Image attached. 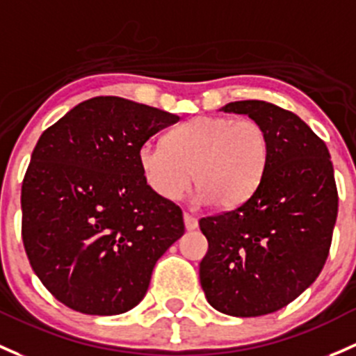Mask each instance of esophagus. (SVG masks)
Segmentation results:
<instances>
[{
  "mask_svg": "<svg viewBox=\"0 0 356 356\" xmlns=\"http://www.w3.org/2000/svg\"><path fill=\"white\" fill-rule=\"evenodd\" d=\"M184 225L188 230H194V228H197V218L191 213H184Z\"/></svg>",
  "mask_w": 356,
  "mask_h": 356,
  "instance_id": "1",
  "label": "esophagus"
}]
</instances>
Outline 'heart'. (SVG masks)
I'll return each instance as SVG.
<instances>
[{
    "mask_svg": "<svg viewBox=\"0 0 356 356\" xmlns=\"http://www.w3.org/2000/svg\"><path fill=\"white\" fill-rule=\"evenodd\" d=\"M271 156L266 128L254 119L200 115L167 134L163 145L145 143L138 163L145 182L162 200L175 201L193 182L194 200L232 209L263 182Z\"/></svg>",
    "mask_w": 356,
    "mask_h": 356,
    "instance_id": "obj_1",
    "label": "heart"
}]
</instances>
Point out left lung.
<instances>
[{"instance_id": "obj_1", "label": "left lung", "mask_w": 356, "mask_h": 356, "mask_svg": "<svg viewBox=\"0 0 356 356\" xmlns=\"http://www.w3.org/2000/svg\"><path fill=\"white\" fill-rule=\"evenodd\" d=\"M222 111L261 122L271 156L249 200L200 220L208 238L200 280L216 310L257 317L293 302L323 271L338 216L334 168L326 143L293 112L264 100Z\"/></svg>"}]
</instances>
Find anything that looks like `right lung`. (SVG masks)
I'll return each instance as SVG.
<instances>
[{"label":"right lung","instance_id":"add662e5","mask_svg":"<svg viewBox=\"0 0 356 356\" xmlns=\"http://www.w3.org/2000/svg\"><path fill=\"white\" fill-rule=\"evenodd\" d=\"M177 121L121 97H93L40 134L22 184V238L61 304L114 316L143 300L184 220L147 186L138 149Z\"/></svg>","mask_w":356,"mask_h":356}]
</instances>
